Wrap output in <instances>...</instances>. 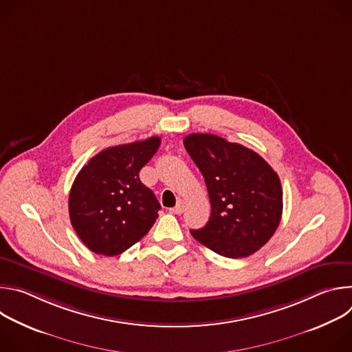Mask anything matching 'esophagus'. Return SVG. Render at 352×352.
I'll return each mask as SVG.
<instances>
[{
    "label": "esophagus",
    "instance_id": "obj_1",
    "mask_svg": "<svg viewBox=\"0 0 352 352\" xmlns=\"http://www.w3.org/2000/svg\"><path fill=\"white\" fill-rule=\"evenodd\" d=\"M184 210H185V202H184L182 199H179L177 206L171 209V213H174V214H181V213H184Z\"/></svg>",
    "mask_w": 352,
    "mask_h": 352
}]
</instances>
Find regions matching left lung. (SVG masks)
<instances>
[{
    "label": "left lung",
    "mask_w": 352,
    "mask_h": 352,
    "mask_svg": "<svg viewBox=\"0 0 352 352\" xmlns=\"http://www.w3.org/2000/svg\"><path fill=\"white\" fill-rule=\"evenodd\" d=\"M184 146L205 178L212 205L209 221L190 230L192 236L226 258L255 254L281 220L277 173L254 150L217 135L190 133Z\"/></svg>",
    "instance_id": "8db88e82"
}]
</instances>
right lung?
Here are the masks:
<instances>
[{
	"label": "right lung",
	"instance_id": "right-lung-1",
	"mask_svg": "<svg viewBox=\"0 0 352 352\" xmlns=\"http://www.w3.org/2000/svg\"><path fill=\"white\" fill-rule=\"evenodd\" d=\"M162 139L152 136L104 148L76 175L69 192V219L80 241L97 255L116 256L152 228L162 209L139 171Z\"/></svg>",
	"mask_w": 352,
	"mask_h": 352
}]
</instances>
